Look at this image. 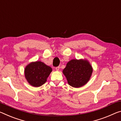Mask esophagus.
Instances as JSON below:
<instances>
[{
    "instance_id": "1",
    "label": "esophagus",
    "mask_w": 121,
    "mask_h": 121,
    "mask_svg": "<svg viewBox=\"0 0 121 121\" xmlns=\"http://www.w3.org/2000/svg\"><path fill=\"white\" fill-rule=\"evenodd\" d=\"M55 69L57 71H59V69H60V67H56L55 68Z\"/></svg>"
}]
</instances>
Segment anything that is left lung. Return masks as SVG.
Returning a JSON list of instances; mask_svg holds the SVG:
<instances>
[{"instance_id":"1","label":"left lung","mask_w":121,"mask_h":121,"mask_svg":"<svg viewBox=\"0 0 121 121\" xmlns=\"http://www.w3.org/2000/svg\"><path fill=\"white\" fill-rule=\"evenodd\" d=\"M93 68L87 60L73 59L67 64L63 70L69 85L79 88L89 81L93 72Z\"/></svg>"}]
</instances>
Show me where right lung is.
Here are the masks:
<instances>
[{
    "label": "right lung",
    "instance_id": "right-lung-1",
    "mask_svg": "<svg viewBox=\"0 0 121 121\" xmlns=\"http://www.w3.org/2000/svg\"><path fill=\"white\" fill-rule=\"evenodd\" d=\"M52 69L41 61L32 62L25 68V76L30 85L38 87L47 81Z\"/></svg>",
    "mask_w": 121,
    "mask_h": 121
}]
</instances>
